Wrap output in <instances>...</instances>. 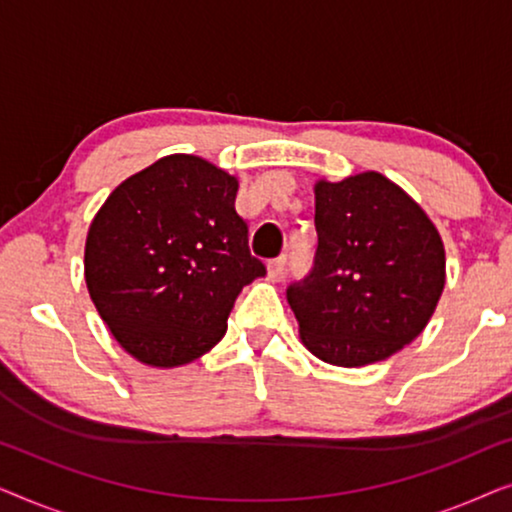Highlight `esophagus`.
I'll list each match as a JSON object with an SVG mask.
<instances>
[{"label": "esophagus", "mask_w": 512, "mask_h": 512, "mask_svg": "<svg viewBox=\"0 0 512 512\" xmlns=\"http://www.w3.org/2000/svg\"><path fill=\"white\" fill-rule=\"evenodd\" d=\"M286 270V256H279V258H272V261L268 263V275L272 279H279L284 275Z\"/></svg>", "instance_id": "esophagus-1"}]
</instances>
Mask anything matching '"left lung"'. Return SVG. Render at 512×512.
<instances>
[{"instance_id":"left-lung-1","label":"left lung","mask_w":512,"mask_h":512,"mask_svg":"<svg viewBox=\"0 0 512 512\" xmlns=\"http://www.w3.org/2000/svg\"><path fill=\"white\" fill-rule=\"evenodd\" d=\"M312 270L286 289L300 340L356 368L410 345L445 286V249L424 209L380 172L314 188Z\"/></svg>"}]
</instances>
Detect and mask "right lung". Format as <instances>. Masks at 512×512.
Segmentation results:
<instances>
[{
    "mask_svg": "<svg viewBox=\"0 0 512 512\" xmlns=\"http://www.w3.org/2000/svg\"><path fill=\"white\" fill-rule=\"evenodd\" d=\"M235 195V177L179 153L125 179L90 223V298L135 359H200L226 333L240 291L265 275Z\"/></svg>",
    "mask_w": 512,
    "mask_h": 512,
    "instance_id": "1",
    "label": "right lung"
}]
</instances>
